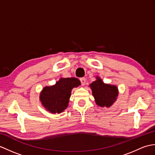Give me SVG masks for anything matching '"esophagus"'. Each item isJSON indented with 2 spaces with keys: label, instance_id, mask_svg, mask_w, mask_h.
I'll return each mask as SVG.
<instances>
[{
  "label": "esophagus",
  "instance_id": "esophagus-1",
  "mask_svg": "<svg viewBox=\"0 0 155 155\" xmlns=\"http://www.w3.org/2000/svg\"><path fill=\"white\" fill-rule=\"evenodd\" d=\"M80 81L81 84L83 85H84L85 83H86V78H85L84 77H83V78H80Z\"/></svg>",
  "mask_w": 155,
  "mask_h": 155
}]
</instances>
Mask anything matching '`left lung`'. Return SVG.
Listing matches in <instances>:
<instances>
[{"mask_svg": "<svg viewBox=\"0 0 155 155\" xmlns=\"http://www.w3.org/2000/svg\"><path fill=\"white\" fill-rule=\"evenodd\" d=\"M90 87L95 102L98 106L109 107L116 101L118 95V88L116 86L105 84L100 78L97 77V80L91 83Z\"/></svg>", "mask_w": 155, "mask_h": 155, "instance_id": "8db88e82", "label": "left lung"}]
</instances>
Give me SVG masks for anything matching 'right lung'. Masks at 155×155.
Here are the masks:
<instances>
[{"mask_svg":"<svg viewBox=\"0 0 155 155\" xmlns=\"http://www.w3.org/2000/svg\"><path fill=\"white\" fill-rule=\"evenodd\" d=\"M81 84L77 78H61L56 84L45 87L41 93V101L46 109L52 113H61L68 107L72 88Z\"/></svg>","mask_w":155,"mask_h":155,"instance_id":"right-lung-1","label":"right lung"}]
</instances>
